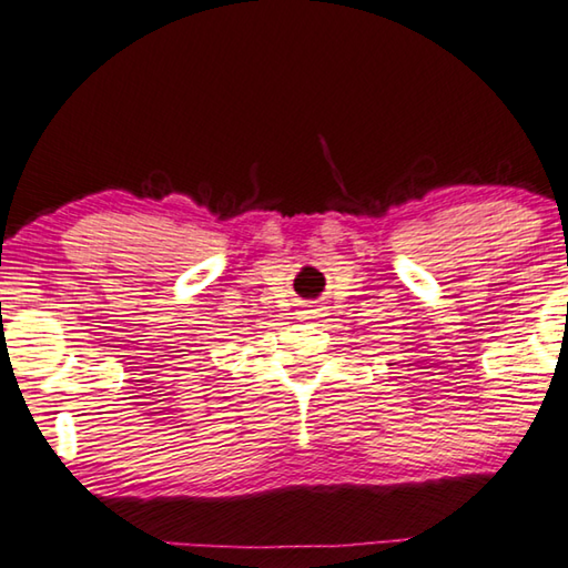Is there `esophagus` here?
<instances>
[{"mask_svg":"<svg viewBox=\"0 0 568 568\" xmlns=\"http://www.w3.org/2000/svg\"><path fill=\"white\" fill-rule=\"evenodd\" d=\"M301 318H316V308H305V311H301Z\"/></svg>","mask_w":568,"mask_h":568,"instance_id":"obj_1","label":"esophagus"}]
</instances>
